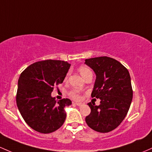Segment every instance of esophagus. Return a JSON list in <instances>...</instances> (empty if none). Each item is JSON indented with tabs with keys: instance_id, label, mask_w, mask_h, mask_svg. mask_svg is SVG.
Returning a JSON list of instances; mask_svg holds the SVG:
<instances>
[{
	"instance_id": "1",
	"label": "esophagus",
	"mask_w": 152,
	"mask_h": 152,
	"mask_svg": "<svg viewBox=\"0 0 152 152\" xmlns=\"http://www.w3.org/2000/svg\"><path fill=\"white\" fill-rule=\"evenodd\" d=\"M75 104H76V105L79 106V107H81V106L84 105V104H83V103H81V102H76Z\"/></svg>"
}]
</instances>
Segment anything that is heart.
I'll return each instance as SVG.
<instances>
[{
	"label": "heart",
	"instance_id": "1",
	"mask_svg": "<svg viewBox=\"0 0 152 152\" xmlns=\"http://www.w3.org/2000/svg\"><path fill=\"white\" fill-rule=\"evenodd\" d=\"M79 71L80 74L81 75V76H82L83 78H84L88 73L91 72V71H90L89 68L86 67V66H81V67H79ZM70 96H71V97L74 99H80V94H79V91H77V90H73V91H71V92L70 93Z\"/></svg>",
	"mask_w": 152,
	"mask_h": 152
}]
</instances>
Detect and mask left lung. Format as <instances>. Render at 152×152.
Segmentation results:
<instances>
[{
    "label": "left lung",
    "instance_id": "8db88e82",
    "mask_svg": "<svg viewBox=\"0 0 152 152\" xmlns=\"http://www.w3.org/2000/svg\"><path fill=\"white\" fill-rule=\"evenodd\" d=\"M96 74L91 97L100 99L99 105L88 103L91 113L86 117L91 129L107 133L116 128L126 118L133 99L131 76L128 69L112 58L85 60Z\"/></svg>",
    "mask_w": 152,
    "mask_h": 152
}]
</instances>
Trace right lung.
<instances>
[{
	"instance_id": "1",
	"label": "right lung",
	"mask_w": 152,
	"mask_h": 152,
	"mask_svg": "<svg viewBox=\"0 0 152 152\" xmlns=\"http://www.w3.org/2000/svg\"><path fill=\"white\" fill-rule=\"evenodd\" d=\"M70 66L67 61L47 60L30 65L20 75L16 104L25 122L34 131L52 133L64 123V108L71 101H57L51 93L54 86L62 84Z\"/></svg>"
}]
</instances>
